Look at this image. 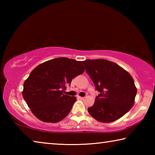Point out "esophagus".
Segmentation results:
<instances>
[{
    "label": "esophagus",
    "mask_w": 155,
    "mask_h": 155,
    "mask_svg": "<svg viewBox=\"0 0 155 155\" xmlns=\"http://www.w3.org/2000/svg\"><path fill=\"white\" fill-rule=\"evenodd\" d=\"M78 98H80V99H81V100H83V99H85V97H81V96H78Z\"/></svg>",
    "instance_id": "obj_1"
}]
</instances>
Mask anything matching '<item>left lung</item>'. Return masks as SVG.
I'll return each instance as SVG.
<instances>
[{
  "mask_svg": "<svg viewBox=\"0 0 155 155\" xmlns=\"http://www.w3.org/2000/svg\"><path fill=\"white\" fill-rule=\"evenodd\" d=\"M82 63L100 92L94 105L88 108L89 114L103 123L114 122L127 114L134 104L137 94L129 73L115 63L103 59Z\"/></svg>",
  "mask_w": 155,
  "mask_h": 155,
  "instance_id": "obj_1",
  "label": "left lung"
}]
</instances>
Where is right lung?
I'll return each instance as SVG.
<instances>
[{"mask_svg": "<svg viewBox=\"0 0 155 155\" xmlns=\"http://www.w3.org/2000/svg\"><path fill=\"white\" fill-rule=\"evenodd\" d=\"M85 71L82 61L59 57L42 63L24 83L22 96L36 117L56 123L67 116L77 100L64 94L73 78Z\"/></svg>", "mask_w": 155, "mask_h": 155, "instance_id": "1", "label": "right lung"}]
</instances>
